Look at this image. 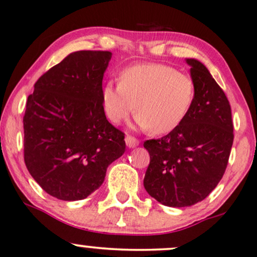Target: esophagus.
Listing matches in <instances>:
<instances>
[{
    "mask_svg": "<svg viewBox=\"0 0 257 257\" xmlns=\"http://www.w3.org/2000/svg\"><path fill=\"white\" fill-rule=\"evenodd\" d=\"M125 144L129 148H134V147H136V146H139L140 141L136 138H134V136L126 135L125 136Z\"/></svg>",
    "mask_w": 257,
    "mask_h": 257,
    "instance_id": "34e87169",
    "label": "esophagus"
}]
</instances>
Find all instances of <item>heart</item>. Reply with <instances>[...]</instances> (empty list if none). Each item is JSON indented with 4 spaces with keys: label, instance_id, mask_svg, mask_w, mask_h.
<instances>
[{
    "label": "heart",
    "instance_id": "obj_1",
    "mask_svg": "<svg viewBox=\"0 0 257 257\" xmlns=\"http://www.w3.org/2000/svg\"><path fill=\"white\" fill-rule=\"evenodd\" d=\"M194 99V84L187 74L164 64H139L126 67L119 82L102 89L106 117L118 124L135 111L139 125L154 134H167L180 125Z\"/></svg>",
    "mask_w": 257,
    "mask_h": 257
}]
</instances>
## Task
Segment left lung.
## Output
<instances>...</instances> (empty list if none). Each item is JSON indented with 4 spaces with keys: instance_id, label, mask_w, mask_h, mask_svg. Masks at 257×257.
I'll return each mask as SVG.
<instances>
[{
    "instance_id": "left-lung-1",
    "label": "left lung",
    "mask_w": 257,
    "mask_h": 257,
    "mask_svg": "<svg viewBox=\"0 0 257 257\" xmlns=\"http://www.w3.org/2000/svg\"><path fill=\"white\" fill-rule=\"evenodd\" d=\"M194 84L190 111L178 128L145 141L151 157L144 186L171 207L191 206L223 178L233 142L231 108L225 93L200 61L187 59Z\"/></svg>"
}]
</instances>
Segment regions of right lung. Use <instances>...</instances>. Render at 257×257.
<instances>
[{
  "label": "right lung",
  "instance_id": "1",
  "mask_svg": "<svg viewBox=\"0 0 257 257\" xmlns=\"http://www.w3.org/2000/svg\"><path fill=\"white\" fill-rule=\"evenodd\" d=\"M109 51H78L34 84L24 116L26 167L42 190L73 201L103 184L125 151L124 133L106 119L103 74Z\"/></svg>",
  "mask_w": 257,
  "mask_h": 257
}]
</instances>
